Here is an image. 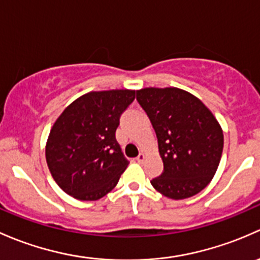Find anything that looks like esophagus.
Returning <instances> with one entry per match:
<instances>
[{"instance_id": "obj_1", "label": "esophagus", "mask_w": 260, "mask_h": 260, "mask_svg": "<svg viewBox=\"0 0 260 260\" xmlns=\"http://www.w3.org/2000/svg\"><path fill=\"white\" fill-rule=\"evenodd\" d=\"M144 160H145V154L140 152V154L138 155V157H136V161H138V162H143Z\"/></svg>"}]
</instances>
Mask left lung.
Masks as SVG:
<instances>
[{"mask_svg": "<svg viewBox=\"0 0 260 260\" xmlns=\"http://www.w3.org/2000/svg\"><path fill=\"white\" fill-rule=\"evenodd\" d=\"M136 100L154 127L164 162L151 185L174 200L202 191L215 175L224 145L223 130L211 111L178 87L138 90Z\"/></svg>", "mask_w": 260, "mask_h": 260, "instance_id": "obj_1", "label": "left lung"}]
</instances>
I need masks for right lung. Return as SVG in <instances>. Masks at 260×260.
Here are the masks:
<instances>
[{"instance_id": "1", "label": "right lung", "mask_w": 260, "mask_h": 260, "mask_svg": "<svg viewBox=\"0 0 260 260\" xmlns=\"http://www.w3.org/2000/svg\"><path fill=\"white\" fill-rule=\"evenodd\" d=\"M134 90L91 91L58 116L46 144L53 180L75 199L98 200L116 186L129 165L115 138Z\"/></svg>"}]
</instances>
